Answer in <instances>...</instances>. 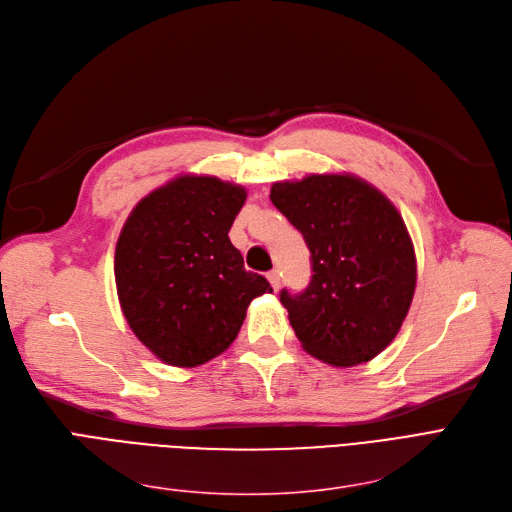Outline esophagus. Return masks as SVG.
<instances>
[{
    "instance_id": "34e87169",
    "label": "esophagus",
    "mask_w": 512,
    "mask_h": 512,
    "mask_svg": "<svg viewBox=\"0 0 512 512\" xmlns=\"http://www.w3.org/2000/svg\"><path fill=\"white\" fill-rule=\"evenodd\" d=\"M266 277H269V281H271L273 289L277 291V289H279V285H281V277H279V271H271V273L266 275Z\"/></svg>"
}]
</instances>
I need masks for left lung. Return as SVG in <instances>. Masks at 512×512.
I'll return each mask as SVG.
<instances>
[{
	"label": "left lung",
	"mask_w": 512,
	"mask_h": 512,
	"mask_svg": "<svg viewBox=\"0 0 512 512\" xmlns=\"http://www.w3.org/2000/svg\"><path fill=\"white\" fill-rule=\"evenodd\" d=\"M271 202L310 250L312 279L281 289L302 348L331 367H354L398 335L417 287V258L396 206L354 175L279 181Z\"/></svg>",
	"instance_id": "left-lung-1"
}]
</instances>
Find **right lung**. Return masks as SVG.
I'll return each instance as SVG.
<instances>
[{
  "label": "right lung",
  "instance_id": "add662e5",
  "mask_svg": "<svg viewBox=\"0 0 512 512\" xmlns=\"http://www.w3.org/2000/svg\"><path fill=\"white\" fill-rule=\"evenodd\" d=\"M248 193L181 175L129 214L114 254L120 308L139 342L173 367H198L237 337L250 302L273 287L243 269L229 229Z\"/></svg>",
  "mask_w": 512,
  "mask_h": 512
}]
</instances>
